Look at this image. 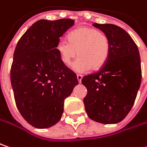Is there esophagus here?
Masks as SVG:
<instances>
[{
    "label": "esophagus",
    "instance_id": "obj_1",
    "mask_svg": "<svg viewBox=\"0 0 147 147\" xmlns=\"http://www.w3.org/2000/svg\"><path fill=\"white\" fill-rule=\"evenodd\" d=\"M77 78H78V82H79V83H81L82 78H83V75H81V74H77Z\"/></svg>",
    "mask_w": 147,
    "mask_h": 147
}]
</instances>
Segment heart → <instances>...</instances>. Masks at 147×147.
<instances>
[{"label": "heart", "mask_w": 147, "mask_h": 147, "mask_svg": "<svg viewBox=\"0 0 147 147\" xmlns=\"http://www.w3.org/2000/svg\"><path fill=\"white\" fill-rule=\"evenodd\" d=\"M111 44L106 34L92 27L83 26L69 34V40L60 39L57 43V51L63 64L69 66L73 59L79 56L73 63V69L84 73L91 68H102L110 55Z\"/></svg>", "instance_id": "1"}]
</instances>
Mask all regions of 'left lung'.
Wrapping results in <instances>:
<instances>
[{
    "label": "left lung",
    "mask_w": 147,
    "mask_h": 147,
    "mask_svg": "<svg viewBox=\"0 0 147 147\" xmlns=\"http://www.w3.org/2000/svg\"><path fill=\"white\" fill-rule=\"evenodd\" d=\"M92 26L108 36L111 47L105 65L84 76L88 93L84 98L89 118L103 124L122 121L131 111L142 81L139 50L129 34L113 24Z\"/></svg>",
    "instance_id": "8db88e82"
}]
</instances>
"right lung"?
I'll use <instances>...</instances> for the list:
<instances>
[{
  "label": "right lung",
  "instance_id": "add662e5",
  "mask_svg": "<svg viewBox=\"0 0 147 147\" xmlns=\"http://www.w3.org/2000/svg\"><path fill=\"white\" fill-rule=\"evenodd\" d=\"M74 25L71 19L40 20L17 43L11 70L19 112L36 128H48L61 119L64 99L78 84L76 74L57 51L59 38Z\"/></svg>",
  "mask_w": 147,
  "mask_h": 147
}]
</instances>
